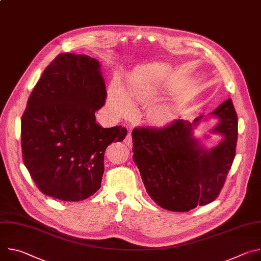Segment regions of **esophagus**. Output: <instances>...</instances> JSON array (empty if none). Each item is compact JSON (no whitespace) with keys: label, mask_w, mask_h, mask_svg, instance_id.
Here are the masks:
<instances>
[{"label":"esophagus","mask_w":261,"mask_h":261,"mask_svg":"<svg viewBox=\"0 0 261 261\" xmlns=\"http://www.w3.org/2000/svg\"><path fill=\"white\" fill-rule=\"evenodd\" d=\"M124 143L126 144V145H128V146H131L132 145V133L129 131L128 132V134L126 135V137H125V139H124Z\"/></svg>","instance_id":"esophagus-1"}]
</instances>
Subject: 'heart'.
<instances>
[{"label":"heart","instance_id":"obj_1","mask_svg":"<svg viewBox=\"0 0 261 261\" xmlns=\"http://www.w3.org/2000/svg\"><path fill=\"white\" fill-rule=\"evenodd\" d=\"M131 98H140V96L136 93H123L119 89H113L108 96V107L116 113L119 116H126L129 114L132 105H131ZM165 114V111L162 109L156 110L155 111V116L158 118L163 117Z\"/></svg>","mask_w":261,"mask_h":261}]
</instances>
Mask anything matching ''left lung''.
I'll use <instances>...</instances> for the list:
<instances>
[{"label":"left lung","mask_w":261,"mask_h":261,"mask_svg":"<svg viewBox=\"0 0 261 261\" xmlns=\"http://www.w3.org/2000/svg\"><path fill=\"white\" fill-rule=\"evenodd\" d=\"M213 114L220 119L214 132L224 139L210 151L192 136L201 117L193 124L178 119L161 127L133 129V160L148 196L162 208L189 212L213 202L223 189L236 157L238 116L231 99Z\"/></svg>","instance_id":"left-lung-1"}]
</instances>
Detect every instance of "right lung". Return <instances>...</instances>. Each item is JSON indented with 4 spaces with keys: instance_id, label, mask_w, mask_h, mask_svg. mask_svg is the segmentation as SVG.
<instances>
[{
    "instance_id": "right-lung-1",
    "label": "right lung",
    "mask_w": 261,
    "mask_h": 261,
    "mask_svg": "<svg viewBox=\"0 0 261 261\" xmlns=\"http://www.w3.org/2000/svg\"><path fill=\"white\" fill-rule=\"evenodd\" d=\"M106 96L99 62L89 56L61 54L43 71L20 130L22 161L43 194L81 201L100 189L106 147L127 135L96 123Z\"/></svg>"
}]
</instances>
